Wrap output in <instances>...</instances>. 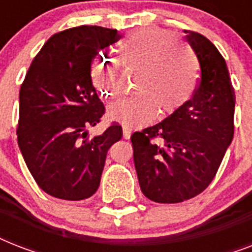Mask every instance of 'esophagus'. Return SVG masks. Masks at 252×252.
I'll use <instances>...</instances> for the list:
<instances>
[{
    "label": "esophagus",
    "mask_w": 252,
    "mask_h": 252,
    "mask_svg": "<svg viewBox=\"0 0 252 252\" xmlns=\"http://www.w3.org/2000/svg\"><path fill=\"white\" fill-rule=\"evenodd\" d=\"M123 137L128 140L130 137V129L129 128H126V126H123Z\"/></svg>",
    "instance_id": "34e87169"
}]
</instances>
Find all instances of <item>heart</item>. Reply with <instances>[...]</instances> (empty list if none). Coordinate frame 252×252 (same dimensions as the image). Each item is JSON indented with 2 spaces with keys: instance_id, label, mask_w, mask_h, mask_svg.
<instances>
[{
  "instance_id": "obj_1",
  "label": "heart",
  "mask_w": 252,
  "mask_h": 252,
  "mask_svg": "<svg viewBox=\"0 0 252 252\" xmlns=\"http://www.w3.org/2000/svg\"><path fill=\"white\" fill-rule=\"evenodd\" d=\"M120 65L137 70L134 90L137 94L108 107L111 120L126 128L144 126L156 114H171L193 96L199 86L197 57L187 44L178 41L170 31L142 29L130 33L119 47ZM119 63L108 57H98L91 65V81L104 98L119 94Z\"/></svg>"
}]
</instances>
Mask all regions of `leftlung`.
I'll return each mask as SVG.
<instances>
[{
  "label": "left lung",
  "mask_w": 252,
  "mask_h": 252,
  "mask_svg": "<svg viewBox=\"0 0 252 252\" xmlns=\"http://www.w3.org/2000/svg\"><path fill=\"white\" fill-rule=\"evenodd\" d=\"M184 33L200 65L195 94L161 123L130 136L140 188L156 203L201 193L234 136L235 94L225 59L201 33Z\"/></svg>",
  "instance_id": "obj_1"
}]
</instances>
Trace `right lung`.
<instances>
[{
  "label": "right lung",
  "instance_id": "add662e5",
  "mask_svg": "<svg viewBox=\"0 0 252 252\" xmlns=\"http://www.w3.org/2000/svg\"><path fill=\"white\" fill-rule=\"evenodd\" d=\"M119 39L116 30L99 26L55 33L22 84L18 145L37 186L53 197L78 201L94 195L107 152L122 138L115 123L99 136L87 133L104 114L91 81V61Z\"/></svg>",
  "mask_w": 252,
  "mask_h": 252
}]
</instances>
